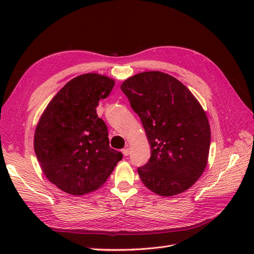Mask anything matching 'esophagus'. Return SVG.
I'll list each match as a JSON object with an SVG mask.
<instances>
[{
	"label": "esophagus",
	"instance_id": "obj_1",
	"mask_svg": "<svg viewBox=\"0 0 254 254\" xmlns=\"http://www.w3.org/2000/svg\"><path fill=\"white\" fill-rule=\"evenodd\" d=\"M122 152H123V155H124L125 157H127L128 155H129V148L127 147V148H124L122 150Z\"/></svg>",
	"mask_w": 254,
	"mask_h": 254
}]
</instances>
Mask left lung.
I'll return each instance as SVG.
<instances>
[{
	"instance_id": "left-lung-1",
	"label": "left lung",
	"mask_w": 254,
	"mask_h": 254,
	"mask_svg": "<svg viewBox=\"0 0 254 254\" xmlns=\"http://www.w3.org/2000/svg\"><path fill=\"white\" fill-rule=\"evenodd\" d=\"M139 115L151 157L137 170L144 186L160 196L193 187L209 158L211 129L200 103L177 78L159 71L135 74L121 84Z\"/></svg>"
}]
</instances>
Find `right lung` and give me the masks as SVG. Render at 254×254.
<instances>
[{"label": "right lung", "instance_id": "add662e5", "mask_svg": "<svg viewBox=\"0 0 254 254\" xmlns=\"http://www.w3.org/2000/svg\"><path fill=\"white\" fill-rule=\"evenodd\" d=\"M114 84L102 74L77 76L52 98L36 126L34 148L41 170L67 194L98 190L123 158L110 148L107 126L96 113L99 99L108 96Z\"/></svg>", "mask_w": 254, "mask_h": 254}]
</instances>
